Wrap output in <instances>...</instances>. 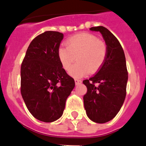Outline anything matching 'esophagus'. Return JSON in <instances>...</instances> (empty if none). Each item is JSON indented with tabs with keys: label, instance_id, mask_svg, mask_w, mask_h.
Segmentation results:
<instances>
[{
	"label": "esophagus",
	"instance_id": "obj_1",
	"mask_svg": "<svg viewBox=\"0 0 146 146\" xmlns=\"http://www.w3.org/2000/svg\"><path fill=\"white\" fill-rule=\"evenodd\" d=\"M74 82H75L76 85H79L80 84V83H82V81H81L80 80H78V79L74 80Z\"/></svg>",
	"mask_w": 146,
	"mask_h": 146
}]
</instances>
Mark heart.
I'll return each mask as SVG.
<instances>
[{
    "label": "heart",
    "instance_id": "heart-1",
    "mask_svg": "<svg viewBox=\"0 0 146 146\" xmlns=\"http://www.w3.org/2000/svg\"><path fill=\"white\" fill-rule=\"evenodd\" d=\"M108 47L106 44L91 33H81L67 40L66 46L62 45L58 50V56L63 69L69 71L77 59L70 74L81 77L95 73L101 69L106 60Z\"/></svg>",
    "mask_w": 146,
    "mask_h": 146
}]
</instances>
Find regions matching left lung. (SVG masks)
Returning a JSON list of instances; mask_svg holds the SVG:
<instances>
[{"mask_svg":"<svg viewBox=\"0 0 146 146\" xmlns=\"http://www.w3.org/2000/svg\"><path fill=\"white\" fill-rule=\"evenodd\" d=\"M90 30L102 34L108 55L97 74L82 81L87 87L83 102L88 117L94 122L104 123L113 119L123 105L128 72L124 52L116 37L103 26L92 27Z\"/></svg>","mask_w":146,"mask_h":146,"instance_id":"8db88e82","label":"left lung"}]
</instances>
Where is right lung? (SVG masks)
Returning a JSON list of instances; mask_svg holds the SVG:
<instances>
[{
	"instance_id": "add662e5",
	"label": "right lung",
	"mask_w": 146,
	"mask_h": 146,
	"mask_svg": "<svg viewBox=\"0 0 146 146\" xmlns=\"http://www.w3.org/2000/svg\"><path fill=\"white\" fill-rule=\"evenodd\" d=\"M63 38L64 34L58 31L39 34L29 44L21 64L22 96L32 115L43 122L61 116L75 86L58 56Z\"/></svg>"
}]
</instances>
